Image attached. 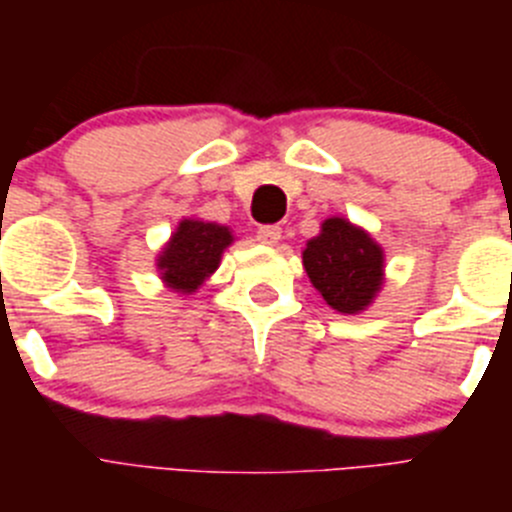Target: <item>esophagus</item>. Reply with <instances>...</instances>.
I'll list each match as a JSON object with an SVG mask.
<instances>
[{"instance_id":"obj_1","label":"esophagus","mask_w":512,"mask_h":512,"mask_svg":"<svg viewBox=\"0 0 512 512\" xmlns=\"http://www.w3.org/2000/svg\"><path fill=\"white\" fill-rule=\"evenodd\" d=\"M256 241L261 246H277L282 241V228L279 225H261L259 233H256Z\"/></svg>"}]
</instances>
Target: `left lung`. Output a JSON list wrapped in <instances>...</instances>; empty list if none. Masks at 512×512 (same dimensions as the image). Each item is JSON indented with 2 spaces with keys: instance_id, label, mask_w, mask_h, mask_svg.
Returning a JSON list of instances; mask_svg holds the SVG:
<instances>
[{
  "instance_id": "8db88e82",
  "label": "left lung",
  "mask_w": 512,
  "mask_h": 512,
  "mask_svg": "<svg viewBox=\"0 0 512 512\" xmlns=\"http://www.w3.org/2000/svg\"><path fill=\"white\" fill-rule=\"evenodd\" d=\"M312 287L341 315H359L384 284V248L346 217H328L302 248Z\"/></svg>"
}]
</instances>
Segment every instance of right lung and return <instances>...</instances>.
Masks as SVG:
<instances>
[{
    "mask_svg": "<svg viewBox=\"0 0 512 512\" xmlns=\"http://www.w3.org/2000/svg\"><path fill=\"white\" fill-rule=\"evenodd\" d=\"M233 241L235 235L228 225L207 223L202 217H182L156 256L158 277L174 295H194L215 274L223 251Z\"/></svg>",
    "mask_w": 512,
    "mask_h": 512,
    "instance_id": "obj_1",
    "label": "right lung"
}]
</instances>
